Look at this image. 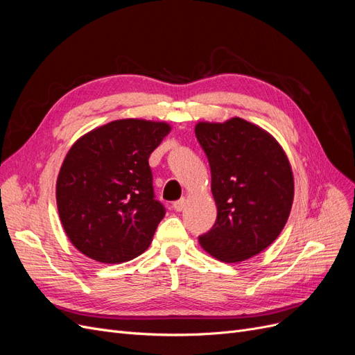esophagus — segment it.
I'll use <instances>...</instances> for the list:
<instances>
[{
  "instance_id": "1",
  "label": "esophagus",
  "mask_w": 355,
  "mask_h": 355,
  "mask_svg": "<svg viewBox=\"0 0 355 355\" xmlns=\"http://www.w3.org/2000/svg\"><path fill=\"white\" fill-rule=\"evenodd\" d=\"M185 204H187V200H185V198H180V200H178V201L173 202V209H175L176 211H182V210L185 209Z\"/></svg>"
}]
</instances>
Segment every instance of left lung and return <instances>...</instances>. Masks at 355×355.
Wrapping results in <instances>:
<instances>
[{
    "label": "left lung",
    "instance_id": "8db88e82",
    "mask_svg": "<svg viewBox=\"0 0 355 355\" xmlns=\"http://www.w3.org/2000/svg\"><path fill=\"white\" fill-rule=\"evenodd\" d=\"M197 141L207 155L218 216L198 237L222 262L261 253L280 235L293 202V173L275 139L243 118L198 123Z\"/></svg>",
    "mask_w": 355,
    "mask_h": 355
}]
</instances>
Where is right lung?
Masks as SVG:
<instances>
[{"mask_svg": "<svg viewBox=\"0 0 355 355\" xmlns=\"http://www.w3.org/2000/svg\"><path fill=\"white\" fill-rule=\"evenodd\" d=\"M170 132L166 123L116 120L72 145L60 167V222L77 249L102 263L144 253L166 209L155 200L149 155Z\"/></svg>", "mask_w": 355, "mask_h": 355, "instance_id": "obj_1", "label": "right lung"}]
</instances>
